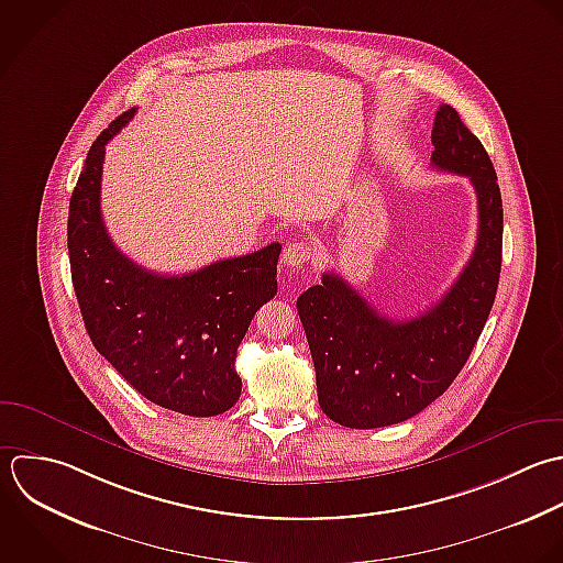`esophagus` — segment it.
Instances as JSON below:
<instances>
[{
    "label": "esophagus",
    "instance_id": "obj_1",
    "mask_svg": "<svg viewBox=\"0 0 563 563\" xmlns=\"http://www.w3.org/2000/svg\"><path fill=\"white\" fill-rule=\"evenodd\" d=\"M311 245L309 243H305V241H294V243H289L287 247H285V252H283V263L287 265V267H300V265H305L309 258H311Z\"/></svg>",
    "mask_w": 563,
    "mask_h": 563
}]
</instances>
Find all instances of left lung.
I'll return each mask as SVG.
<instances>
[{"instance_id":"obj_1","label":"left lung","mask_w":563,"mask_h":563,"mask_svg":"<svg viewBox=\"0 0 563 563\" xmlns=\"http://www.w3.org/2000/svg\"><path fill=\"white\" fill-rule=\"evenodd\" d=\"M432 166L470 177L478 197L474 254L426 313L393 320L335 272L296 302L316 366L322 412L355 430L401 423L439 399L467 364L492 313L503 267V197L483 142L441 104Z\"/></svg>"}]
</instances>
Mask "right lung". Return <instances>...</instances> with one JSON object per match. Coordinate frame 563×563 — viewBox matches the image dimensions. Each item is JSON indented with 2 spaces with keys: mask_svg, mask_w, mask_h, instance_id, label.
I'll list each match as a JSON object with an SVG mask.
<instances>
[{
  "mask_svg": "<svg viewBox=\"0 0 563 563\" xmlns=\"http://www.w3.org/2000/svg\"><path fill=\"white\" fill-rule=\"evenodd\" d=\"M118 115L91 144L69 199L67 252L85 329L96 351L148 401L214 417L241 395L236 349L254 313L276 296L280 243L181 276L124 256L100 214L107 142L133 118Z\"/></svg>",
  "mask_w": 563,
  "mask_h": 563,
  "instance_id": "1",
  "label": "right lung"
}]
</instances>
